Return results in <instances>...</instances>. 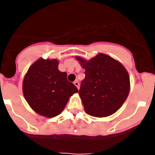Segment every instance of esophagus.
I'll use <instances>...</instances> for the list:
<instances>
[{
  "label": "esophagus",
  "instance_id": "34e87169",
  "mask_svg": "<svg viewBox=\"0 0 155 155\" xmlns=\"http://www.w3.org/2000/svg\"><path fill=\"white\" fill-rule=\"evenodd\" d=\"M74 85L76 86V87H78V88H79V85H80L78 81H75L74 82Z\"/></svg>",
  "mask_w": 155,
  "mask_h": 155
}]
</instances>
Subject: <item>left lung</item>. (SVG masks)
<instances>
[{"mask_svg": "<svg viewBox=\"0 0 155 155\" xmlns=\"http://www.w3.org/2000/svg\"><path fill=\"white\" fill-rule=\"evenodd\" d=\"M85 70L79 96L86 113L94 117H106L119 110L130 90V76L124 66L105 53L90 60L75 57Z\"/></svg>", "mask_w": 155, "mask_h": 155, "instance_id": "obj_1", "label": "left lung"}]
</instances>
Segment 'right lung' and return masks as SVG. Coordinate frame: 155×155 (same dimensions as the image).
Wrapping results in <instances>:
<instances>
[{
	"mask_svg": "<svg viewBox=\"0 0 155 155\" xmlns=\"http://www.w3.org/2000/svg\"><path fill=\"white\" fill-rule=\"evenodd\" d=\"M57 59L39 58L25 74L23 95L37 114L53 118L63 112L70 98L78 91L68 81L67 73L58 69Z\"/></svg>",
	"mask_w": 155,
	"mask_h": 155,
	"instance_id": "1",
	"label": "right lung"
}]
</instances>
